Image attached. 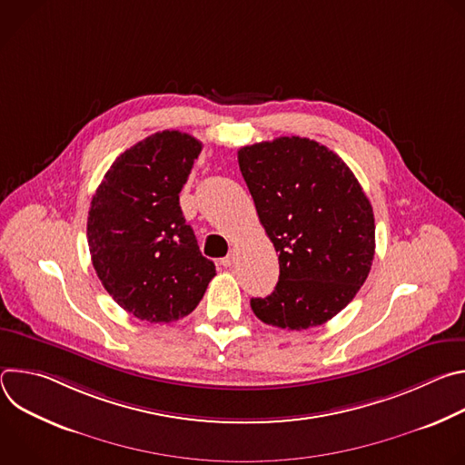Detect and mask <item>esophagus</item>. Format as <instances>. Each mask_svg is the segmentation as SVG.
I'll return each instance as SVG.
<instances>
[{"instance_id":"1","label":"esophagus","mask_w":465,"mask_h":465,"mask_svg":"<svg viewBox=\"0 0 465 465\" xmlns=\"http://www.w3.org/2000/svg\"><path fill=\"white\" fill-rule=\"evenodd\" d=\"M235 262V252H230L226 257L221 259V264L223 267H232V264Z\"/></svg>"}]
</instances>
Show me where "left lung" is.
Returning a JSON list of instances; mask_svg holds the SVG:
<instances>
[{
    "label": "left lung",
    "mask_w": 465,
    "mask_h": 465,
    "mask_svg": "<svg viewBox=\"0 0 465 465\" xmlns=\"http://www.w3.org/2000/svg\"><path fill=\"white\" fill-rule=\"evenodd\" d=\"M237 160L280 253V282L271 296L250 300L253 314L292 331L325 323L371 269L375 221L366 193L342 158L309 138L246 145Z\"/></svg>",
    "instance_id": "8db88e82"
}]
</instances>
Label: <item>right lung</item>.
<instances>
[{
  "instance_id": "1",
  "label": "right lung",
  "mask_w": 465,
  "mask_h": 465,
  "mask_svg": "<svg viewBox=\"0 0 465 465\" xmlns=\"http://www.w3.org/2000/svg\"><path fill=\"white\" fill-rule=\"evenodd\" d=\"M201 151L185 132H156L112 163L92 198L94 269L117 305L151 323L187 316L215 276L178 196Z\"/></svg>"
}]
</instances>
